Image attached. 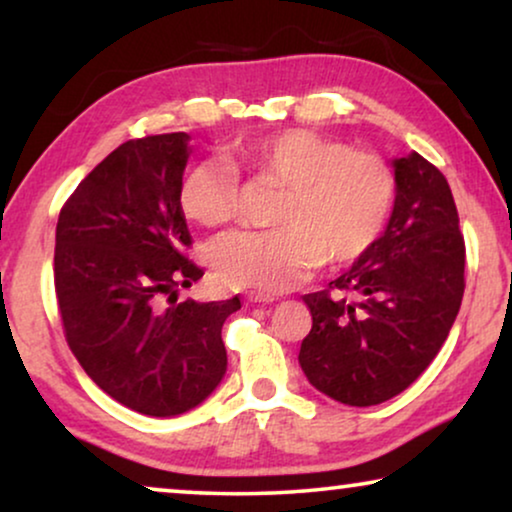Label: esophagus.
I'll return each mask as SVG.
<instances>
[{
    "mask_svg": "<svg viewBox=\"0 0 512 512\" xmlns=\"http://www.w3.org/2000/svg\"><path fill=\"white\" fill-rule=\"evenodd\" d=\"M247 300L249 303H263V305H268V303H272V300H275V296H270V293H249L247 296Z\"/></svg>",
    "mask_w": 512,
    "mask_h": 512,
    "instance_id": "obj_1",
    "label": "esophagus"
}]
</instances>
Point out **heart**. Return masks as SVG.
Here are the masks:
<instances>
[{"label": "heart", "mask_w": 512, "mask_h": 512, "mask_svg": "<svg viewBox=\"0 0 512 512\" xmlns=\"http://www.w3.org/2000/svg\"><path fill=\"white\" fill-rule=\"evenodd\" d=\"M233 162L193 163L179 186L184 214L207 228L235 219L237 167L284 186L275 207L277 228L230 233L212 247L216 277L230 289L277 293L303 282L324 261H359L394 212L396 177L387 160L321 132H268L237 146Z\"/></svg>", "instance_id": "heart-1"}]
</instances>
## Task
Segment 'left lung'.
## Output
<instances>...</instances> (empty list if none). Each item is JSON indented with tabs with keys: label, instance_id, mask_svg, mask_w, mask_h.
<instances>
[{
	"label": "left lung",
	"instance_id": "obj_1",
	"mask_svg": "<svg viewBox=\"0 0 512 512\" xmlns=\"http://www.w3.org/2000/svg\"><path fill=\"white\" fill-rule=\"evenodd\" d=\"M394 167L384 235L328 289L303 296L312 331L300 368L312 387L356 408L389 401L429 368L466 289V244L443 172L419 153Z\"/></svg>",
	"mask_w": 512,
	"mask_h": 512
}]
</instances>
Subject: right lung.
Returning a JSON list of instances; mask_svg holds the SVG:
<instances>
[{
	"label": "right lung",
	"mask_w": 512,
	"mask_h": 512,
	"mask_svg": "<svg viewBox=\"0 0 512 512\" xmlns=\"http://www.w3.org/2000/svg\"><path fill=\"white\" fill-rule=\"evenodd\" d=\"M186 132L130 139L76 186L55 228V298L76 361L125 408L172 417L219 387L240 298L177 303L205 275L179 202Z\"/></svg>",
	"instance_id": "add662e5"
}]
</instances>
